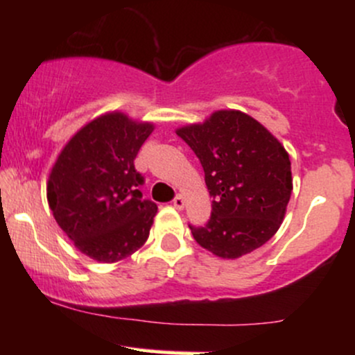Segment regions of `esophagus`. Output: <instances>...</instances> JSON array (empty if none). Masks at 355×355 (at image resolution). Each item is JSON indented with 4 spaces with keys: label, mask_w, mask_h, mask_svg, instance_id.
<instances>
[{
    "label": "esophagus",
    "mask_w": 355,
    "mask_h": 355,
    "mask_svg": "<svg viewBox=\"0 0 355 355\" xmlns=\"http://www.w3.org/2000/svg\"><path fill=\"white\" fill-rule=\"evenodd\" d=\"M173 207H175V209H178V210H182L183 207H185V200H183L182 195H177V197L173 198Z\"/></svg>",
    "instance_id": "obj_1"
}]
</instances>
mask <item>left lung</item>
<instances>
[{
  "instance_id": "8db88e82",
  "label": "left lung",
  "mask_w": 355,
  "mask_h": 355,
  "mask_svg": "<svg viewBox=\"0 0 355 355\" xmlns=\"http://www.w3.org/2000/svg\"><path fill=\"white\" fill-rule=\"evenodd\" d=\"M177 135L193 150L205 172L211 215L189 225L198 245L222 259L262 247L279 230L292 193L288 153L259 121L237 110H218Z\"/></svg>"
}]
</instances>
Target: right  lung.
<instances>
[{
    "instance_id": "right-lung-1",
    "label": "right lung",
    "mask_w": 355,
    "mask_h": 355,
    "mask_svg": "<svg viewBox=\"0 0 355 355\" xmlns=\"http://www.w3.org/2000/svg\"><path fill=\"white\" fill-rule=\"evenodd\" d=\"M152 123L112 112L92 120L64 145L53 165L46 197L56 223L81 254L118 262L146 242L157 203L141 198L138 150Z\"/></svg>"
}]
</instances>
